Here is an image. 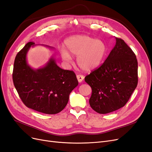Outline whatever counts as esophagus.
I'll return each mask as SVG.
<instances>
[{"mask_svg":"<svg viewBox=\"0 0 152 152\" xmlns=\"http://www.w3.org/2000/svg\"><path fill=\"white\" fill-rule=\"evenodd\" d=\"M77 78L78 81H79V82H82V80H83L84 79V77L82 75L78 74V75H77Z\"/></svg>","mask_w":152,"mask_h":152,"instance_id":"esophagus-1","label":"esophagus"}]
</instances>
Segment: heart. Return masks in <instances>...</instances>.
Returning a JSON list of instances; mask_svg holds the SVG:
<instances>
[{"mask_svg": "<svg viewBox=\"0 0 152 152\" xmlns=\"http://www.w3.org/2000/svg\"><path fill=\"white\" fill-rule=\"evenodd\" d=\"M65 45L69 53L78 56V65L85 71H92L98 68L107 53V46L103 40L87 35L70 37L65 40ZM67 52L62 49L61 56L63 60L70 62L72 57Z\"/></svg>", "mask_w": 152, "mask_h": 152, "instance_id": "b5f03b06", "label": "heart"}]
</instances>
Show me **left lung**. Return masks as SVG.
I'll list each match as a JSON object with an SVG mask.
<instances>
[{"label":"left lung","mask_w":152,"mask_h":152,"mask_svg":"<svg viewBox=\"0 0 152 152\" xmlns=\"http://www.w3.org/2000/svg\"><path fill=\"white\" fill-rule=\"evenodd\" d=\"M116 44L104 62L85 77L92 89L89 104L101 114L124 107L137 85V61L132 50L116 37Z\"/></svg>","instance_id":"8db88e82"}]
</instances>
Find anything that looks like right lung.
Instances as JSON below:
<instances>
[{
	"label": "right lung",
	"instance_id": "1",
	"mask_svg": "<svg viewBox=\"0 0 152 152\" xmlns=\"http://www.w3.org/2000/svg\"><path fill=\"white\" fill-rule=\"evenodd\" d=\"M35 43L30 42L16 54L12 80L21 101L28 108L45 114L65 108L69 95L79 82L75 73L59 68L53 58L45 66L34 70L27 63L26 54Z\"/></svg>",
	"mask_w": 152,
	"mask_h": 152
}]
</instances>
